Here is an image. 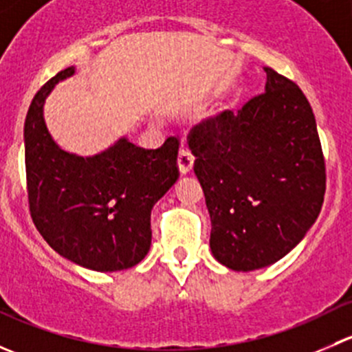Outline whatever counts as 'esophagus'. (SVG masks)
Masks as SVG:
<instances>
[{"label": "esophagus", "instance_id": "34e87169", "mask_svg": "<svg viewBox=\"0 0 352 352\" xmlns=\"http://www.w3.org/2000/svg\"><path fill=\"white\" fill-rule=\"evenodd\" d=\"M177 163H179L180 173H184V175H186V173H189L190 170H192L194 156H192V153H190L189 150H187V148H180L179 158H177Z\"/></svg>", "mask_w": 352, "mask_h": 352}]
</instances>
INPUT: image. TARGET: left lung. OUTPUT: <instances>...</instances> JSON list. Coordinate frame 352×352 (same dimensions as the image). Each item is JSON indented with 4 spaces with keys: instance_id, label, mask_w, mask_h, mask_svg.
Here are the masks:
<instances>
[{
    "instance_id": "1",
    "label": "left lung",
    "mask_w": 352,
    "mask_h": 352,
    "mask_svg": "<svg viewBox=\"0 0 352 352\" xmlns=\"http://www.w3.org/2000/svg\"><path fill=\"white\" fill-rule=\"evenodd\" d=\"M264 94L219 113L189 136L211 216L212 255L233 271L281 261L314 226L325 163L303 91L265 66Z\"/></svg>"
}]
</instances>
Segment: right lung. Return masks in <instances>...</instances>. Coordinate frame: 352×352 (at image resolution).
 I'll return each mask as SVG.
<instances>
[{"mask_svg":"<svg viewBox=\"0 0 352 352\" xmlns=\"http://www.w3.org/2000/svg\"><path fill=\"white\" fill-rule=\"evenodd\" d=\"M71 66L32 100L23 127L32 219L59 255L98 272L140 264L151 245V209L179 179V141L144 150L119 138L104 151L80 156L63 150L47 129L44 105Z\"/></svg>","mask_w":352,"mask_h":352,"instance_id":"1","label":"right lung"}]
</instances>
